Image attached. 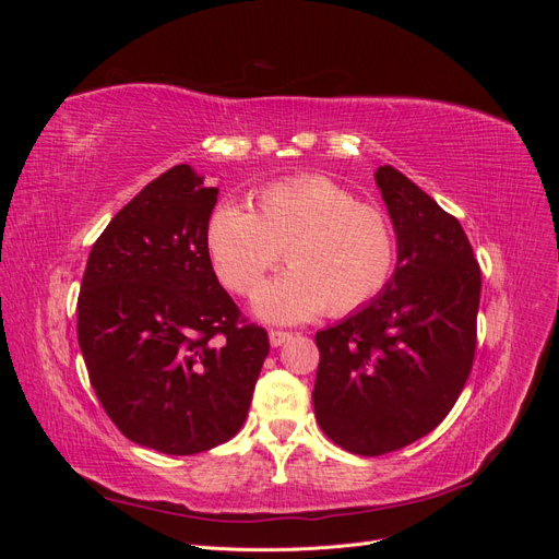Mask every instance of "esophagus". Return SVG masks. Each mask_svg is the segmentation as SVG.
Here are the masks:
<instances>
[{
	"instance_id": "1",
	"label": "esophagus",
	"mask_w": 559,
	"mask_h": 559,
	"mask_svg": "<svg viewBox=\"0 0 559 559\" xmlns=\"http://www.w3.org/2000/svg\"><path fill=\"white\" fill-rule=\"evenodd\" d=\"M292 337H294V335L286 333V331H270V345L280 347V345H284V343H289Z\"/></svg>"
}]
</instances>
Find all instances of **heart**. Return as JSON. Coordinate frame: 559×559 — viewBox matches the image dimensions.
Returning a JSON list of instances; mask_svg holds the SVG:
<instances>
[{
  "instance_id": "1",
  "label": "heart",
  "mask_w": 559,
  "mask_h": 559,
  "mask_svg": "<svg viewBox=\"0 0 559 559\" xmlns=\"http://www.w3.org/2000/svg\"><path fill=\"white\" fill-rule=\"evenodd\" d=\"M205 249L216 277L240 296L259 289L284 249L292 270L257 298V312L273 321L359 310L384 292L396 265L392 218L321 175L263 186L253 212L218 202L205 222Z\"/></svg>"
}]
</instances>
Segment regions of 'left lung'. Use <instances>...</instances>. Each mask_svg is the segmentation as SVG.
<instances>
[{"label": "left lung", "mask_w": 559, "mask_h": 559, "mask_svg": "<svg viewBox=\"0 0 559 559\" xmlns=\"http://www.w3.org/2000/svg\"><path fill=\"white\" fill-rule=\"evenodd\" d=\"M399 261L370 306L314 335V417L335 445L378 456L433 431L476 357L480 265L462 224L382 165L376 173Z\"/></svg>", "instance_id": "obj_1"}]
</instances>
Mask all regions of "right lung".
<instances>
[{
	"instance_id": "right-lung-1",
	"label": "right lung",
	"mask_w": 559,
	"mask_h": 559,
	"mask_svg": "<svg viewBox=\"0 0 559 559\" xmlns=\"http://www.w3.org/2000/svg\"><path fill=\"white\" fill-rule=\"evenodd\" d=\"M218 189L175 165L91 249L79 347L105 413L132 443L198 454L240 431L270 352L218 284L205 222Z\"/></svg>"
}]
</instances>
